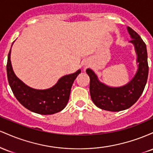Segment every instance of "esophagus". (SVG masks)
I'll return each instance as SVG.
<instances>
[{"label":"esophagus","instance_id":"obj_1","mask_svg":"<svg viewBox=\"0 0 153 153\" xmlns=\"http://www.w3.org/2000/svg\"><path fill=\"white\" fill-rule=\"evenodd\" d=\"M86 68H87V67H86Z\"/></svg>","mask_w":153,"mask_h":153}]
</instances>
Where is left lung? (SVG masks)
I'll list each match as a JSON object with an SVG mask.
<instances>
[{"instance_id":"left-lung-1","label":"left lung","mask_w":153,"mask_h":153,"mask_svg":"<svg viewBox=\"0 0 153 153\" xmlns=\"http://www.w3.org/2000/svg\"><path fill=\"white\" fill-rule=\"evenodd\" d=\"M127 31L137 54L138 68L133 78L121 87H111L100 82L98 76L90 68L86 70L90 78V94L94 104L101 109L120 111L129 108L143 94L148 77L147 52L145 43L136 31L128 26Z\"/></svg>"}]
</instances>
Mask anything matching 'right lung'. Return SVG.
<instances>
[{
  "instance_id": "right-lung-1",
  "label": "right lung",
  "mask_w": 153,
  "mask_h": 153,
  "mask_svg": "<svg viewBox=\"0 0 153 153\" xmlns=\"http://www.w3.org/2000/svg\"><path fill=\"white\" fill-rule=\"evenodd\" d=\"M10 52L11 49L8 55L7 76L10 88L21 104L31 111L43 115L53 114L64 109L69 100L73 82L81 71L64 75L48 89H34L26 85L15 75L10 62Z\"/></svg>"
}]
</instances>
